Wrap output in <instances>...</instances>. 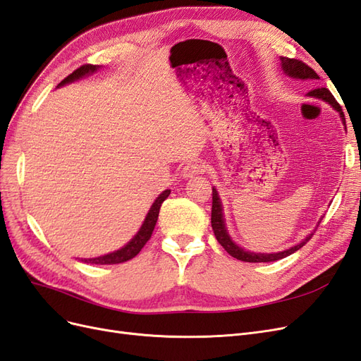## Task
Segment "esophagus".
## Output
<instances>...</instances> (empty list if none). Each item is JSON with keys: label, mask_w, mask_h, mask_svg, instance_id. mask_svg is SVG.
Segmentation results:
<instances>
[{"label": "esophagus", "mask_w": 361, "mask_h": 361, "mask_svg": "<svg viewBox=\"0 0 361 361\" xmlns=\"http://www.w3.org/2000/svg\"><path fill=\"white\" fill-rule=\"evenodd\" d=\"M203 171V166H202V162H199V161H190V162H187L183 166V169H182V176L183 178H192L194 174H199V173H202Z\"/></svg>", "instance_id": "34e87169"}]
</instances>
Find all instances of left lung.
<instances>
[{
  "label": "left lung",
  "mask_w": 361,
  "mask_h": 361,
  "mask_svg": "<svg viewBox=\"0 0 361 361\" xmlns=\"http://www.w3.org/2000/svg\"><path fill=\"white\" fill-rule=\"evenodd\" d=\"M281 69L290 78H297V80H318L319 76L316 73L310 66L302 63L301 60H295V59H288V57H281ZM312 97H316V99H322L325 102H329L334 110H337L341 113V117L343 120L345 125V116L342 113V106L337 104V101L334 99V96L331 94V92L325 87H318V89H313L307 93ZM346 129V128H345ZM211 224H212V231L214 235L216 238V241L221 244V247L227 251L228 255L232 257L243 260V262H274L279 259L286 257L295 251L300 250L304 244H307L310 241V238L313 236V233L305 236L302 241L297 245H293L285 251H280V253H251V251H245L244 248L238 247L231 236H228L226 226H224V218H223V206H221V200L218 197V192L215 188H212V214H211Z\"/></svg>",
  "instance_id": "1"
}]
</instances>
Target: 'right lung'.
Returning <instances> with one entry per match:
<instances>
[{
  "label": "right lung",
  "instance_id": "add662e5",
  "mask_svg": "<svg viewBox=\"0 0 361 361\" xmlns=\"http://www.w3.org/2000/svg\"><path fill=\"white\" fill-rule=\"evenodd\" d=\"M97 69H99V66H94V64H84V66L78 68L76 71H73L69 76H66V78H64L59 85H64V84L72 82L75 80H80L85 75H90V73L96 72ZM169 195H170V190L162 191L158 195V199L154 202V204L150 206V211L147 212V215L145 218V223L140 227L138 233L133 239H130V241L125 247H122L117 251H113V253H110V255H105V256L93 257V259H82V262H85V264H94V265H114V264H122V262H126L129 259L135 257L141 251V248H143L145 244L150 239L152 232H154L155 224L158 221L161 204L169 197Z\"/></svg>",
  "mask_w": 361,
  "mask_h": 361
}]
</instances>
